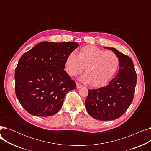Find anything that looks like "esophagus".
Here are the masks:
<instances>
[{
    "instance_id": "34e87169",
    "label": "esophagus",
    "mask_w": 151,
    "mask_h": 151,
    "mask_svg": "<svg viewBox=\"0 0 151 151\" xmlns=\"http://www.w3.org/2000/svg\"><path fill=\"white\" fill-rule=\"evenodd\" d=\"M81 87H82V85L80 83H76V88H77V89L80 88H81Z\"/></svg>"
}]
</instances>
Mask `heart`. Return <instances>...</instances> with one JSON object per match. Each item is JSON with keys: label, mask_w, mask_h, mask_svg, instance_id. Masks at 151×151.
Instances as JSON below:
<instances>
[{"label": "heart", "mask_w": 151, "mask_h": 151, "mask_svg": "<svg viewBox=\"0 0 151 151\" xmlns=\"http://www.w3.org/2000/svg\"><path fill=\"white\" fill-rule=\"evenodd\" d=\"M119 58L113 53L92 46H85L78 55L71 52L66 61L69 75L75 76L85 68V83L96 88L106 84L114 76L119 66Z\"/></svg>", "instance_id": "obj_1"}]
</instances>
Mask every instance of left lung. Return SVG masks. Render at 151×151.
<instances>
[{"mask_svg": "<svg viewBox=\"0 0 151 151\" xmlns=\"http://www.w3.org/2000/svg\"><path fill=\"white\" fill-rule=\"evenodd\" d=\"M105 48L113 51L119 58V70L105 87L89 89L85 107L96 119L112 121L122 116L132 104L137 76L130 57L113 47Z\"/></svg>", "mask_w": 151, "mask_h": 151, "instance_id": "8db88e82", "label": "left lung"}]
</instances>
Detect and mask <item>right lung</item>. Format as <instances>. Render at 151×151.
Here are the masks:
<instances>
[{
	"mask_svg": "<svg viewBox=\"0 0 151 151\" xmlns=\"http://www.w3.org/2000/svg\"><path fill=\"white\" fill-rule=\"evenodd\" d=\"M75 42H43L21 57L15 69V93L29 114L48 117L61 108L67 93L76 88L64 70Z\"/></svg>",
	"mask_w": 151,
	"mask_h": 151,
	"instance_id": "obj_1",
	"label": "right lung"
}]
</instances>
